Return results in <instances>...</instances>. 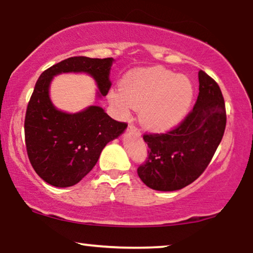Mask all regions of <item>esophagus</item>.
Wrapping results in <instances>:
<instances>
[{
  "instance_id": "1",
  "label": "esophagus",
  "mask_w": 253,
  "mask_h": 253,
  "mask_svg": "<svg viewBox=\"0 0 253 253\" xmlns=\"http://www.w3.org/2000/svg\"><path fill=\"white\" fill-rule=\"evenodd\" d=\"M127 131H130V132H134L135 134L140 135V132H139V130L134 126H132V124H131V126H129V127H127Z\"/></svg>"
}]
</instances>
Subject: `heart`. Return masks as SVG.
Wrapping results in <instances>:
<instances>
[{"label":"heart","mask_w":253,"mask_h":253,"mask_svg":"<svg viewBox=\"0 0 253 253\" xmlns=\"http://www.w3.org/2000/svg\"><path fill=\"white\" fill-rule=\"evenodd\" d=\"M121 86L109 91L111 105L121 116L139 108L140 123L154 132L177 127L187 116L194 100V85L187 76L163 67L127 73Z\"/></svg>","instance_id":"heart-1"}]
</instances>
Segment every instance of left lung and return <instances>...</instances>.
Instances as JSON below:
<instances>
[{"label":"left lung","instance_id":"left-lung-1","mask_svg":"<svg viewBox=\"0 0 253 253\" xmlns=\"http://www.w3.org/2000/svg\"><path fill=\"white\" fill-rule=\"evenodd\" d=\"M193 111L177 129L163 134H145L148 160L138 168L146 186L160 192L186 187L202 174L220 144L226 127L221 90L203 71Z\"/></svg>","mask_w":253,"mask_h":253}]
</instances>
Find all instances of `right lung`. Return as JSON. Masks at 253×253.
<instances>
[{"instance_id":"obj_1","label":"right lung","mask_w":253,"mask_h":253,"mask_svg":"<svg viewBox=\"0 0 253 253\" xmlns=\"http://www.w3.org/2000/svg\"><path fill=\"white\" fill-rule=\"evenodd\" d=\"M113 58L72 57L46 69L40 76L28 102L25 141L28 159L36 173L54 187H71L96 166L109 141L119 138L127 124L108 116L100 106H87L76 113L58 109L50 98L54 76L84 73L97 84L96 98L111 87Z\"/></svg>"}]
</instances>
